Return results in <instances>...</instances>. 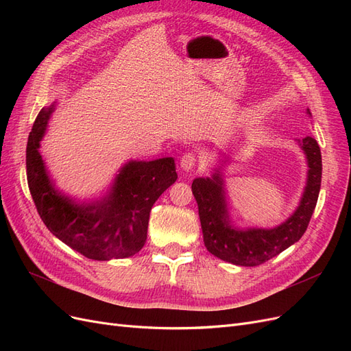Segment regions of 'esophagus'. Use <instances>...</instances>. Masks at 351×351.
<instances>
[{"mask_svg":"<svg viewBox=\"0 0 351 351\" xmlns=\"http://www.w3.org/2000/svg\"><path fill=\"white\" fill-rule=\"evenodd\" d=\"M196 165V155L192 152H187L183 155V158L180 159V167H182L183 171H192Z\"/></svg>","mask_w":351,"mask_h":351,"instance_id":"1","label":"esophagus"}]
</instances>
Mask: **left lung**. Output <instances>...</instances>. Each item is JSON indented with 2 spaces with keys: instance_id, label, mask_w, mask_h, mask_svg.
<instances>
[{
  "instance_id": "obj_1",
  "label": "left lung",
  "mask_w": 351,
  "mask_h": 351,
  "mask_svg": "<svg viewBox=\"0 0 351 351\" xmlns=\"http://www.w3.org/2000/svg\"><path fill=\"white\" fill-rule=\"evenodd\" d=\"M307 114L311 111L307 110ZM307 158V183L294 214L275 228H247L239 230L231 226L224 182L217 173L212 178H195L192 192L197 202L199 218L206 249L214 256L240 265V267H258L277 256L291 244L299 241L309 226L321 190L322 156L319 145L311 136L299 141Z\"/></svg>"
}]
</instances>
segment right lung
<instances>
[{"instance_id": "right-lung-1", "label": "right lung", "mask_w": 351, "mask_h": 351, "mask_svg": "<svg viewBox=\"0 0 351 351\" xmlns=\"http://www.w3.org/2000/svg\"><path fill=\"white\" fill-rule=\"evenodd\" d=\"M52 111L54 104L40 110L26 147L27 184L40 219L52 234L84 258L133 256L145 246L154 204L177 180L174 159L129 161L117 174L107 196L76 204L56 189L39 152Z\"/></svg>"}]
</instances>
